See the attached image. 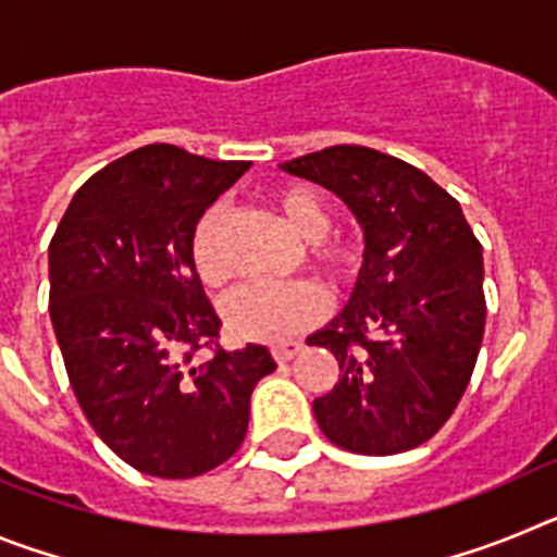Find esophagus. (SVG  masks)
<instances>
[{
	"instance_id": "esophagus-1",
	"label": "esophagus",
	"mask_w": 557,
	"mask_h": 557,
	"mask_svg": "<svg viewBox=\"0 0 557 557\" xmlns=\"http://www.w3.org/2000/svg\"><path fill=\"white\" fill-rule=\"evenodd\" d=\"M301 348V343H273V346H270V354H273L275 362H289Z\"/></svg>"
}]
</instances>
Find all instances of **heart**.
I'll list each match as a JSON object with an SVG mask.
<instances>
[{"instance_id":"obj_1","label":"heart","mask_w":557,"mask_h":557,"mask_svg":"<svg viewBox=\"0 0 557 557\" xmlns=\"http://www.w3.org/2000/svg\"><path fill=\"white\" fill-rule=\"evenodd\" d=\"M284 223L307 243L309 268L329 282H351L362 250L346 234H332L326 200L304 184H282L270 195ZM191 264L206 284L218 287L228 278L225 259V206L211 203L191 228ZM326 312V293L312 282H250L225 298L223 314L231 332L253 343H284L307 332Z\"/></svg>"}]
</instances>
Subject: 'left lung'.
Returning <instances> with one entry per match:
<instances>
[{"mask_svg": "<svg viewBox=\"0 0 557 557\" xmlns=\"http://www.w3.org/2000/svg\"><path fill=\"white\" fill-rule=\"evenodd\" d=\"M346 200L366 231L351 301L307 339L339 362L314 398L323 435L357 455H398L449 421L485 332L482 245L449 191L418 166L359 145L282 164Z\"/></svg>", "mask_w": 557, "mask_h": 557, "instance_id": "1", "label": "left lung"}]
</instances>
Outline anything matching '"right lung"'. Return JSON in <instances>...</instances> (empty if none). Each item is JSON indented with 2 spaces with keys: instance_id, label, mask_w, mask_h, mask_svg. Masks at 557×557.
I'll return each instance as SVG.
<instances>
[{
  "instance_id": "obj_1",
  "label": "right lung",
  "mask_w": 557,
  "mask_h": 557,
  "mask_svg": "<svg viewBox=\"0 0 557 557\" xmlns=\"http://www.w3.org/2000/svg\"><path fill=\"white\" fill-rule=\"evenodd\" d=\"M250 161L145 145L77 189L49 243V318L69 385L102 444L141 474L189 480L245 441L264 346H220L191 264L198 218ZM212 351L195 363L198 350Z\"/></svg>"
}]
</instances>
